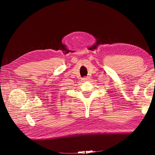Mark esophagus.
<instances>
[{"label":"esophagus","mask_w":155,"mask_h":155,"mask_svg":"<svg viewBox=\"0 0 155 155\" xmlns=\"http://www.w3.org/2000/svg\"><path fill=\"white\" fill-rule=\"evenodd\" d=\"M88 79H89V78L87 77H84V78H83L82 79V80L83 81V82H85V81H87Z\"/></svg>","instance_id":"obj_1"}]
</instances>
